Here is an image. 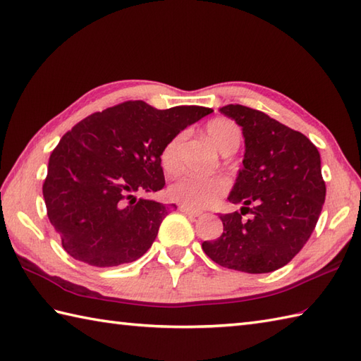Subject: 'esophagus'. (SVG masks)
<instances>
[{
  "label": "esophagus",
  "mask_w": 361,
  "mask_h": 361,
  "mask_svg": "<svg viewBox=\"0 0 361 361\" xmlns=\"http://www.w3.org/2000/svg\"><path fill=\"white\" fill-rule=\"evenodd\" d=\"M180 211L181 212H185L186 216H189V217H192V219H197V217H202V212H198V211H194V209H190V208H186V206H180Z\"/></svg>",
  "instance_id": "esophagus-1"
}]
</instances>
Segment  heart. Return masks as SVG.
<instances>
[{
    "label": "heart",
    "instance_id": "1",
    "mask_svg": "<svg viewBox=\"0 0 361 361\" xmlns=\"http://www.w3.org/2000/svg\"><path fill=\"white\" fill-rule=\"evenodd\" d=\"M204 133L214 145L228 155L237 150L242 140L240 127L233 119L216 118L204 126ZM185 135L171 137L159 153V164L167 175H175L181 169V147ZM228 183L221 176L185 175L169 186V195L173 202L190 209H204L216 203L226 192Z\"/></svg>",
    "mask_w": 361,
    "mask_h": 361
}]
</instances>
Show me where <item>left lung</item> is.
<instances>
[{
  "mask_svg": "<svg viewBox=\"0 0 361 361\" xmlns=\"http://www.w3.org/2000/svg\"><path fill=\"white\" fill-rule=\"evenodd\" d=\"M242 127L243 167L228 200L240 211L220 214L224 233L202 248L214 262L245 273L287 265L307 243L326 198L319 152L307 136L264 111L226 105ZM250 214V219L243 216Z\"/></svg>",
  "mask_w": 361,
  "mask_h": 361,
  "instance_id": "1",
  "label": "left lung"
}]
</instances>
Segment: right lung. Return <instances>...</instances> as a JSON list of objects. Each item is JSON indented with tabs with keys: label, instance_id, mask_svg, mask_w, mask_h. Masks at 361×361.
I'll return each instance as SVG.
<instances>
[{
	"label": "right lung",
	"instance_id": "right-lung-1",
	"mask_svg": "<svg viewBox=\"0 0 361 361\" xmlns=\"http://www.w3.org/2000/svg\"><path fill=\"white\" fill-rule=\"evenodd\" d=\"M209 113L195 105L157 110L128 101L90 114L66 132L49 157L43 197L68 255L93 267L140 259L169 206L135 194L164 188L161 149Z\"/></svg>",
	"mask_w": 361,
	"mask_h": 361
}]
</instances>
